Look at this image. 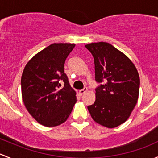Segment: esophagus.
<instances>
[{
  "mask_svg": "<svg viewBox=\"0 0 158 158\" xmlns=\"http://www.w3.org/2000/svg\"><path fill=\"white\" fill-rule=\"evenodd\" d=\"M88 92V88H87V87H85L83 89L79 91V94H80V95H83V94H85V92Z\"/></svg>",
  "mask_w": 158,
  "mask_h": 158,
  "instance_id": "34e87169",
  "label": "esophagus"
}]
</instances>
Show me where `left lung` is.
<instances>
[{
  "instance_id": "1",
  "label": "left lung",
  "mask_w": 158,
  "mask_h": 158,
  "mask_svg": "<svg viewBox=\"0 0 158 158\" xmlns=\"http://www.w3.org/2000/svg\"><path fill=\"white\" fill-rule=\"evenodd\" d=\"M85 47L93 56L95 80H106L95 89V101L88 110L96 123L115 128L128 120L138 102V72L125 54L109 43H92Z\"/></svg>"
}]
</instances>
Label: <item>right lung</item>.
<instances>
[{"label": "right lung", "instance_id": "right-lung-1", "mask_svg": "<svg viewBox=\"0 0 158 158\" xmlns=\"http://www.w3.org/2000/svg\"><path fill=\"white\" fill-rule=\"evenodd\" d=\"M75 44H52L33 56L21 77L23 102L40 125L56 127L66 122L76 102V92L64 73V63ZM64 83L62 87L60 81Z\"/></svg>", "mask_w": 158, "mask_h": 158}]
</instances>
